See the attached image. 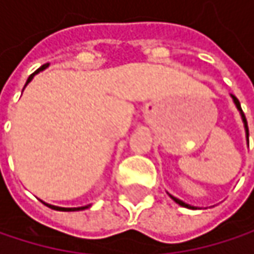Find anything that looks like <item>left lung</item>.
Segmentation results:
<instances>
[{
  "instance_id": "8db88e82",
  "label": "left lung",
  "mask_w": 254,
  "mask_h": 254,
  "mask_svg": "<svg viewBox=\"0 0 254 254\" xmlns=\"http://www.w3.org/2000/svg\"><path fill=\"white\" fill-rule=\"evenodd\" d=\"M231 98H232V101H234V104H235V107H237V110L240 112V116H241V121H243V124H244V130H246V138H247V141H249V127H247V121H246V116H244V113H243V110H241V106H240V101L237 100V97L235 95H232L231 94ZM169 194V192H168ZM169 197L178 203L179 206H182V207H188V209H197V207H194V206H191V204H187L185 201H182V200H179L177 197H174L172 194H169Z\"/></svg>"
}]
</instances>
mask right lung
<instances>
[{
    "label": "right lung",
    "mask_w": 254,
    "mask_h": 254,
    "mask_svg": "<svg viewBox=\"0 0 254 254\" xmlns=\"http://www.w3.org/2000/svg\"><path fill=\"white\" fill-rule=\"evenodd\" d=\"M48 67V64H44V66H41L36 72H33L30 76L27 77V80H26V85H25V88L27 86V83L35 77V75H38L39 72H42V70H45ZM23 88V89H25ZM42 201V200H41ZM44 203V201H42ZM45 206H48V207H51V209H54V210H60V212H77V210H85V209H88V207H91V204H86V206H80V207H59V206H53V204H48V203H44Z\"/></svg>",
    "instance_id": "add662e5"
}]
</instances>
